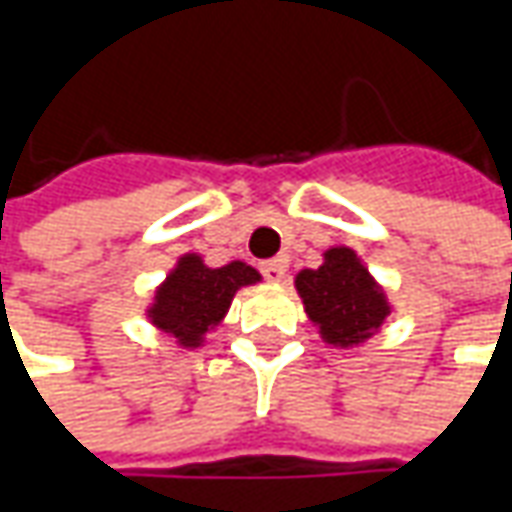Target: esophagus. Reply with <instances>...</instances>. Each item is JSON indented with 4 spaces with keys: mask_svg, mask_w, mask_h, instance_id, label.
Masks as SVG:
<instances>
[{
    "mask_svg": "<svg viewBox=\"0 0 512 512\" xmlns=\"http://www.w3.org/2000/svg\"><path fill=\"white\" fill-rule=\"evenodd\" d=\"M259 270H262V276L265 279H270V282H282L287 276V259H282V256H276V259H267V262H262L259 265Z\"/></svg>",
    "mask_w": 512,
    "mask_h": 512,
    "instance_id": "esophagus-1",
    "label": "esophagus"
}]
</instances>
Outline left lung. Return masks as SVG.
<instances>
[{"instance_id": "left-lung-1", "label": "left lung", "mask_w": 512, "mask_h": 512, "mask_svg": "<svg viewBox=\"0 0 512 512\" xmlns=\"http://www.w3.org/2000/svg\"><path fill=\"white\" fill-rule=\"evenodd\" d=\"M307 316L330 344H356L384 325L390 307L350 247H333L325 265L296 276Z\"/></svg>"}]
</instances>
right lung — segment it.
Returning <instances> with one entry per match:
<instances>
[{"mask_svg":"<svg viewBox=\"0 0 512 512\" xmlns=\"http://www.w3.org/2000/svg\"><path fill=\"white\" fill-rule=\"evenodd\" d=\"M250 282H259V273L245 262H230L213 270L202 265L199 256H185L168 282L159 287L150 319L182 344H199L207 327L225 316L233 293Z\"/></svg>","mask_w":512,"mask_h":512,"instance_id":"right-lung-1","label":"right lung"}]
</instances>
